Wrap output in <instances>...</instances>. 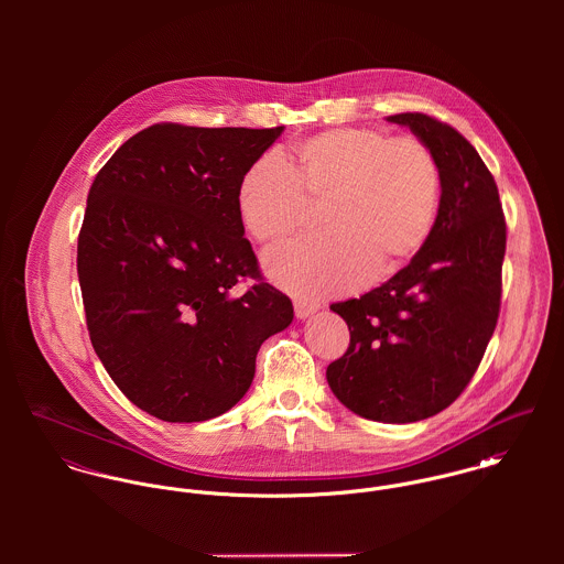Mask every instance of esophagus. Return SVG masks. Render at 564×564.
<instances>
[{"label": "esophagus", "mask_w": 564, "mask_h": 564, "mask_svg": "<svg viewBox=\"0 0 564 564\" xmlns=\"http://www.w3.org/2000/svg\"><path fill=\"white\" fill-rule=\"evenodd\" d=\"M317 311H319L317 304L306 302V300H295V315H297V319H306V317L315 315Z\"/></svg>", "instance_id": "1"}]
</instances>
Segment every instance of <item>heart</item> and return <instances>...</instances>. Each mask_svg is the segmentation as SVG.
Listing matches in <instances>:
<instances>
[{
  "instance_id": "heart-1",
  "label": "heart",
  "mask_w": 564,
  "mask_h": 564,
  "mask_svg": "<svg viewBox=\"0 0 564 564\" xmlns=\"http://www.w3.org/2000/svg\"><path fill=\"white\" fill-rule=\"evenodd\" d=\"M441 199V169L414 139L371 128H334L295 143L280 162H253L237 188L249 237L264 245L293 239L323 208L322 241L264 256L269 278L286 291L322 297L349 291L367 275H387L427 241Z\"/></svg>"
}]
</instances>
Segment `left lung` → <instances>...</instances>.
<instances>
[{
  "instance_id": "8db88e82",
  "label": "left lung",
  "mask_w": 564,
  "mask_h": 564,
  "mask_svg": "<svg viewBox=\"0 0 564 564\" xmlns=\"http://www.w3.org/2000/svg\"><path fill=\"white\" fill-rule=\"evenodd\" d=\"M387 121L432 150L438 215L408 267L362 297L329 306L351 338L325 378L351 412L412 423L454 402L482 360L499 317L506 221L490 171L460 132L423 112Z\"/></svg>"
}]
</instances>
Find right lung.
<instances>
[{
  "mask_svg": "<svg viewBox=\"0 0 564 564\" xmlns=\"http://www.w3.org/2000/svg\"><path fill=\"white\" fill-rule=\"evenodd\" d=\"M280 128L156 123L128 139L88 191L78 237L86 327L121 393L171 423L228 412L260 345L293 322L260 278L237 188Z\"/></svg>",
  "mask_w": 564,
  "mask_h": 564,
  "instance_id": "add662e5",
  "label": "right lung"
}]
</instances>
